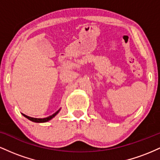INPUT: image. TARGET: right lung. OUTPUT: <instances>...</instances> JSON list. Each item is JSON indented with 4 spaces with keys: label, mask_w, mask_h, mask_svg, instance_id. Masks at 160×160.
Wrapping results in <instances>:
<instances>
[{
    "label": "right lung",
    "mask_w": 160,
    "mask_h": 160,
    "mask_svg": "<svg viewBox=\"0 0 160 160\" xmlns=\"http://www.w3.org/2000/svg\"><path fill=\"white\" fill-rule=\"evenodd\" d=\"M60 110H61V109L58 110V111H56V113H53L52 115L49 116V117H46V118H34V117H28V116L24 114V113H22V114L25 117H26L27 119H28L29 120L32 121V122H48V121H49L50 120H52L53 117H56V116L58 113V112L60 111Z\"/></svg>",
    "instance_id": "add662e5"
}]
</instances>
